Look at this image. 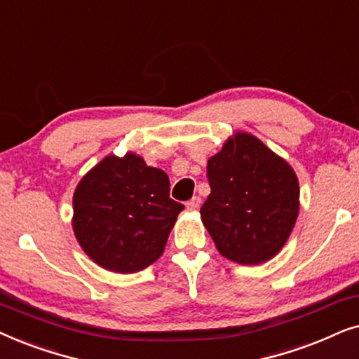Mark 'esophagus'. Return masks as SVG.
<instances>
[{
    "mask_svg": "<svg viewBox=\"0 0 359 359\" xmlns=\"http://www.w3.org/2000/svg\"><path fill=\"white\" fill-rule=\"evenodd\" d=\"M200 203H202V198H200V197H192V200H189V202L185 203V205H187L189 210H197L200 207Z\"/></svg>",
    "mask_w": 359,
    "mask_h": 359,
    "instance_id": "esophagus-1",
    "label": "esophagus"
}]
</instances>
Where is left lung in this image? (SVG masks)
<instances>
[{"instance_id": "obj_1", "label": "left lung", "mask_w": 359, "mask_h": 359, "mask_svg": "<svg viewBox=\"0 0 359 359\" xmlns=\"http://www.w3.org/2000/svg\"><path fill=\"white\" fill-rule=\"evenodd\" d=\"M210 192L200 208L218 252L238 264L274 257L299 215V179L289 162L250 133L229 136L207 164Z\"/></svg>"}]
</instances>
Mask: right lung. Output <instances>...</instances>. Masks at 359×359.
Here are the masks:
<instances>
[{
	"label": "right lung",
	"instance_id": "right-lung-1",
	"mask_svg": "<svg viewBox=\"0 0 359 359\" xmlns=\"http://www.w3.org/2000/svg\"><path fill=\"white\" fill-rule=\"evenodd\" d=\"M169 190L165 172L135 152L100 161L74 192L72 228L85 255L119 274L156 262L184 210Z\"/></svg>",
	"mask_w": 359,
	"mask_h": 359
}]
</instances>
